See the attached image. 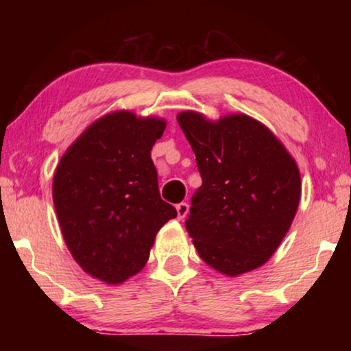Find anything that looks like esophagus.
<instances>
[{"label": "esophagus", "mask_w": 351, "mask_h": 351, "mask_svg": "<svg viewBox=\"0 0 351 351\" xmlns=\"http://www.w3.org/2000/svg\"><path fill=\"white\" fill-rule=\"evenodd\" d=\"M176 210H177V217L185 219L186 214H189V204H186V203H179V204L176 206Z\"/></svg>", "instance_id": "1"}]
</instances>
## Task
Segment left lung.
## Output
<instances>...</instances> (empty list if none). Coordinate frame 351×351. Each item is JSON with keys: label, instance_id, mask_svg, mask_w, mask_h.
<instances>
[{"label": "left lung", "instance_id": "1", "mask_svg": "<svg viewBox=\"0 0 351 351\" xmlns=\"http://www.w3.org/2000/svg\"><path fill=\"white\" fill-rule=\"evenodd\" d=\"M177 121L203 179L185 220L196 251L227 276L256 270L275 254L299 208L294 158L247 114L209 121L189 110Z\"/></svg>", "mask_w": 351, "mask_h": 351}]
</instances>
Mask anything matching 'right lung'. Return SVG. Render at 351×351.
Listing matches in <instances>:
<instances>
[{"label": "right lung", "instance_id": "1", "mask_svg": "<svg viewBox=\"0 0 351 351\" xmlns=\"http://www.w3.org/2000/svg\"><path fill=\"white\" fill-rule=\"evenodd\" d=\"M165 129L161 118L108 113L71 143L56 169L52 199L66 247L107 285L141 271L156 233L177 217L161 199L150 153Z\"/></svg>", "mask_w": 351, "mask_h": 351}]
</instances>
